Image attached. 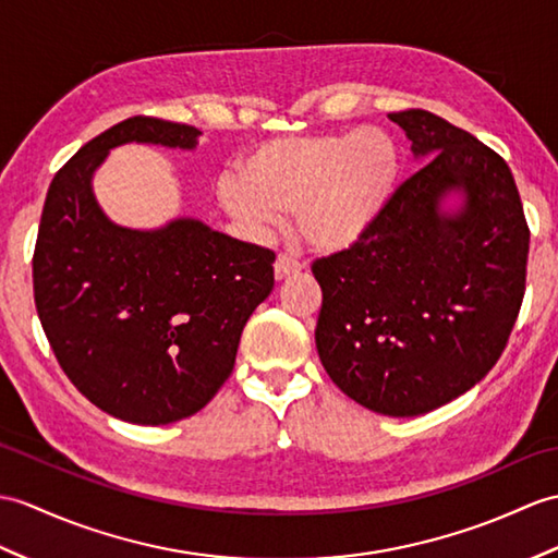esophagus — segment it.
<instances>
[{"mask_svg": "<svg viewBox=\"0 0 558 558\" xmlns=\"http://www.w3.org/2000/svg\"><path fill=\"white\" fill-rule=\"evenodd\" d=\"M274 270H276V280H282V278H288V276L300 274V270H302V264H300V262H294V258H292V256H288V254H280V256L276 258Z\"/></svg>", "mask_w": 558, "mask_h": 558, "instance_id": "esophagus-1", "label": "esophagus"}]
</instances>
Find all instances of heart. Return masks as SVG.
Returning a JSON list of instances; mask_svg holds the SVG:
<instances>
[{"label":"heart","mask_w":558,"mask_h":558,"mask_svg":"<svg viewBox=\"0 0 558 558\" xmlns=\"http://www.w3.org/2000/svg\"><path fill=\"white\" fill-rule=\"evenodd\" d=\"M404 175L397 137L380 128L278 137L242 161V178L226 175L218 197L230 218L254 235L280 226L294 211L302 238L323 254L364 244L392 202Z\"/></svg>","instance_id":"b5f03b06"}]
</instances>
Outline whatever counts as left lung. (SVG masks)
<instances>
[{"mask_svg": "<svg viewBox=\"0 0 558 558\" xmlns=\"http://www.w3.org/2000/svg\"><path fill=\"white\" fill-rule=\"evenodd\" d=\"M390 121L427 163L364 244L311 266L323 290L316 349L349 399L411 418L499 361L525 294L530 230L497 151L430 111Z\"/></svg>", "mask_w": 558, "mask_h": 558, "instance_id": "obj_1", "label": "left lung"}]
</instances>
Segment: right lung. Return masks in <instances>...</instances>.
I'll return each mask as SVG.
<instances>
[{
    "mask_svg": "<svg viewBox=\"0 0 558 558\" xmlns=\"http://www.w3.org/2000/svg\"><path fill=\"white\" fill-rule=\"evenodd\" d=\"M202 131L135 116L54 175L33 256L37 316L69 380L109 416L168 425L204 409L235 366L242 330L274 290L276 254L178 216L125 228L101 211L93 178L109 151H192Z\"/></svg>",
    "mask_w": 558,
    "mask_h": 558,
    "instance_id": "right-lung-1",
    "label": "right lung"
}]
</instances>
